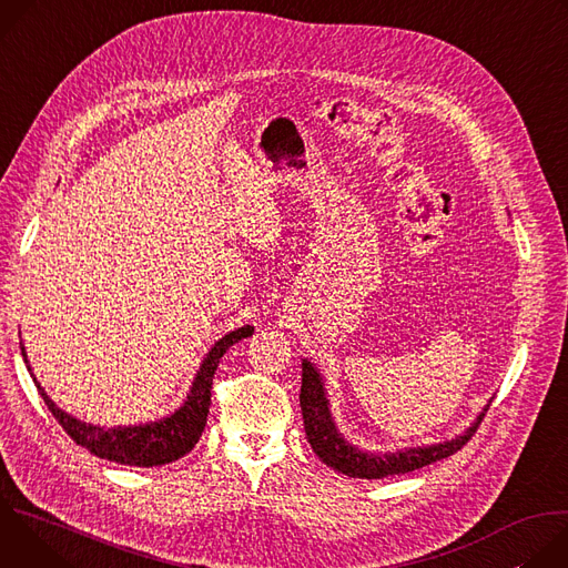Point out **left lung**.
<instances>
[{"mask_svg":"<svg viewBox=\"0 0 568 568\" xmlns=\"http://www.w3.org/2000/svg\"><path fill=\"white\" fill-rule=\"evenodd\" d=\"M301 414H303V425H305V436L314 449V454L333 467L335 471H342L353 478H384V476H395V474H407L414 469H420L425 465H432L436 460H443L476 434L478 425L483 423L485 414H488L490 407H485L483 414L476 418V423L463 434L452 440L432 445V447H414V449H404L395 454H368L359 452L357 447L348 445L342 434L337 432L331 409H328V399L326 390H323V382L316 373V368L303 359V382H301Z\"/></svg>","mask_w":568,"mask_h":568,"instance_id":"left-lung-1","label":"left lung"}]
</instances>
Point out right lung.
<instances>
[{
    "instance_id": "obj_1",
    "label": "right lung",
    "mask_w": 568,
    "mask_h": 568,
    "mask_svg": "<svg viewBox=\"0 0 568 568\" xmlns=\"http://www.w3.org/2000/svg\"><path fill=\"white\" fill-rule=\"evenodd\" d=\"M252 333H254V328L245 326V328H237V331L224 335L209 351L206 359L202 362L197 377L193 382V388L182 407L173 416L159 420V423H150V425L103 429V427L80 423L55 407L36 377H33V382H36L44 404L49 407V412L60 423V427L67 432V436L71 440H75V445L90 449L99 458H108V460H114L121 465H136V467L166 465V463H173V460L182 458L184 454H189L195 447V443L200 440L204 425H206L209 407H211V386H213V375L220 364V357L240 339L252 337ZM22 355H24V348H22Z\"/></svg>"
}]
</instances>
